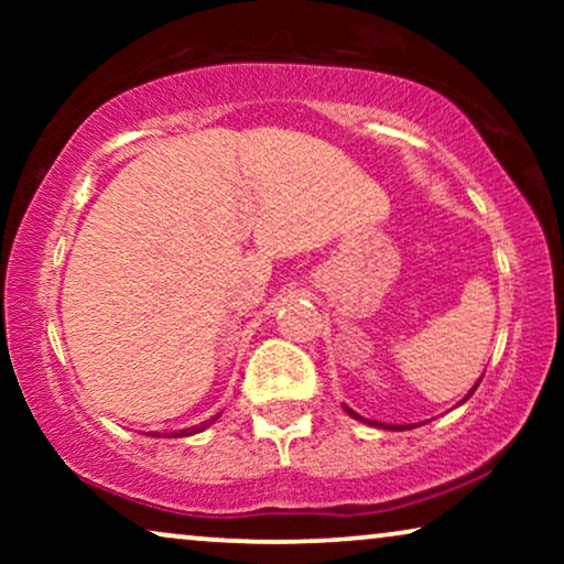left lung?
<instances>
[{"instance_id": "8db88e82", "label": "left lung", "mask_w": 564, "mask_h": 564, "mask_svg": "<svg viewBox=\"0 0 564 564\" xmlns=\"http://www.w3.org/2000/svg\"><path fill=\"white\" fill-rule=\"evenodd\" d=\"M480 380H482V377H480ZM480 380H477V384H480ZM477 384H475V388H473V390H469V392H467V398H469V395H473V392L477 390ZM467 398H465V400H467ZM465 400H462V403H465ZM344 411H346V413H349V415H351V419H357V421H361V423H369V426H380V429H392V431H405V429H415V426H411V423H408V426H388V423H377V421H367V419H361V415H359V413H354L349 405H344Z\"/></svg>"}]
</instances>
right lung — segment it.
<instances>
[{
    "label": "right lung",
    "mask_w": 564,
    "mask_h": 564,
    "mask_svg": "<svg viewBox=\"0 0 564 564\" xmlns=\"http://www.w3.org/2000/svg\"><path fill=\"white\" fill-rule=\"evenodd\" d=\"M215 419H218V415H215ZM215 419L203 421V423H199V426H192V429H184V431H174L172 436H192V434H199V431H205L207 426H213ZM151 436H156V434H151Z\"/></svg>",
    "instance_id": "add662e5"
}]
</instances>
